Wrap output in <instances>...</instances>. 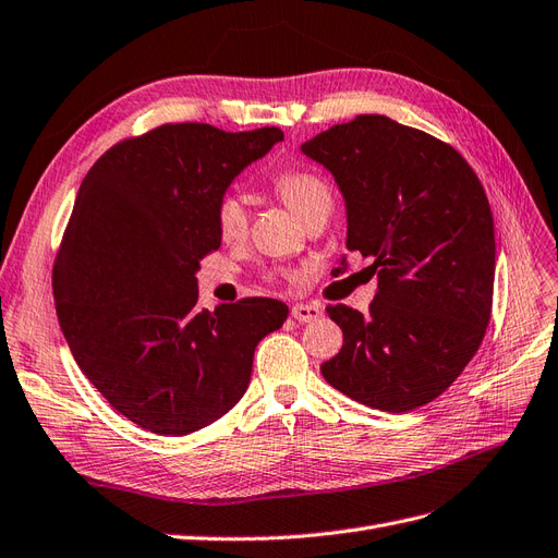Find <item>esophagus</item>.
<instances>
[{"label": "esophagus", "instance_id": "1", "mask_svg": "<svg viewBox=\"0 0 558 558\" xmlns=\"http://www.w3.org/2000/svg\"><path fill=\"white\" fill-rule=\"evenodd\" d=\"M291 316L295 320H300V324H312V320H316L320 316V310L314 305H295L291 310Z\"/></svg>", "mask_w": 558, "mask_h": 558}]
</instances>
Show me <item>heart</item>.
I'll use <instances>...</instances> for the list:
<instances>
[{
	"mask_svg": "<svg viewBox=\"0 0 558 558\" xmlns=\"http://www.w3.org/2000/svg\"><path fill=\"white\" fill-rule=\"evenodd\" d=\"M272 189L302 223H307L316 214L332 209L330 183L312 170L289 167L272 179ZM214 226L223 244H240L246 238L248 211L238 193H223L216 199Z\"/></svg>",
	"mask_w": 558,
	"mask_h": 558,
	"instance_id": "obj_1",
	"label": "heart"
}]
</instances>
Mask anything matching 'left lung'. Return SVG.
Here are the masks:
<instances>
[{
  "label": "left lung",
  "instance_id": "8db88e82",
  "mask_svg": "<svg viewBox=\"0 0 558 558\" xmlns=\"http://www.w3.org/2000/svg\"><path fill=\"white\" fill-rule=\"evenodd\" d=\"M302 150L335 174L347 246L379 279L365 314L326 307L344 344L320 375L381 412L428 404L463 373L492 320L496 240L482 183L451 144L379 113L332 125Z\"/></svg>",
  "mask_w": 558,
  "mask_h": 558
}]
</instances>
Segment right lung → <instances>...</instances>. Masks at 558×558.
Masks as SVG:
<instances>
[{"mask_svg":"<svg viewBox=\"0 0 558 558\" xmlns=\"http://www.w3.org/2000/svg\"><path fill=\"white\" fill-rule=\"evenodd\" d=\"M279 128L165 123L113 144L83 179L53 265L56 312L81 373L156 435L214 424L244 396L253 351L289 307L197 310L199 260L221 246L216 199Z\"/></svg>","mask_w":558,"mask_h":558,"instance_id":"add662e5","label":"right lung"}]
</instances>
